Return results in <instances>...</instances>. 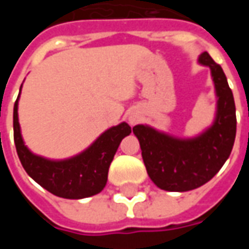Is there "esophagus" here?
Masks as SVG:
<instances>
[{
    "instance_id": "1",
    "label": "esophagus",
    "mask_w": 249,
    "mask_h": 249,
    "mask_svg": "<svg viewBox=\"0 0 249 249\" xmlns=\"http://www.w3.org/2000/svg\"><path fill=\"white\" fill-rule=\"evenodd\" d=\"M129 121H130V124H135V123H136V120H135V119H132V117H130Z\"/></svg>"
}]
</instances>
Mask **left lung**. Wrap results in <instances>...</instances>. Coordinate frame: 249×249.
<instances>
[{"mask_svg": "<svg viewBox=\"0 0 249 249\" xmlns=\"http://www.w3.org/2000/svg\"><path fill=\"white\" fill-rule=\"evenodd\" d=\"M198 61L211 68L219 97L213 125L191 140L173 139L145 125L133 128L146 172L164 191L185 192L208 183L224 165L235 142V100L227 77L207 52L200 54Z\"/></svg>", "mask_w": 249, "mask_h": 249, "instance_id": "8db88e82", "label": "left lung"}]
</instances>
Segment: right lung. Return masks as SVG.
Returning <instances> with one entry per match:
<instances>
[{
    "label": "right lung",
    "mask_w": 249,
    "mask_h": 249,
    "mask_svg": "<svg viewBox=\"0 0 249 249\" xmlns=\"http://www.w3.org/2000/svg\"><path fill=\"white\" fill-rule=\"evenodd\" d=\"M18 97L13 109L14 144L26 173L46 191L60 197L84 198L101 192L108 180L109 165L120 142L132 132L129 125L121 123L104 132L87 151L78 156L64 161H51L36 156L25 146L19 132L17 113Z\"/></svg>",
    "instance_id": "1"
}]
</instances>
